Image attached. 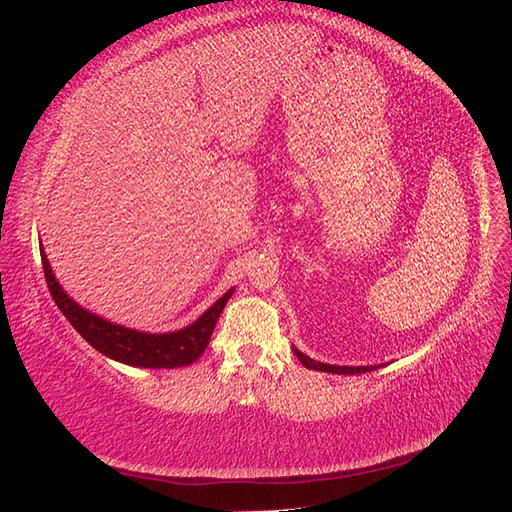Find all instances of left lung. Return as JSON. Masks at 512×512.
I'll return each mask as SVG.
<instances>
[{
	"instance_id": "8db88e82",
	"label": "left lung",
	"mask_w": 512,
	"mask_h": 512,
	"mask_svg": "<svg viewBox=\"0 0 512 512\" xmlns=\"http://www.w3.org/2000/svg\"><path fill=\"white\" fill-rule=\"evenodd\" d=\"M294 354H297V359L307 367V369H316V371H324V374H339V376H350V374H365V371H374L378 369L380 365H367V367H348V365H327V363H320V361H314L309 359L307 354H303L301 350L292 348Z\"/></svg>"
}]
</instances>
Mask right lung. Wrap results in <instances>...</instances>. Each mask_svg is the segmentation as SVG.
Returning <instances> with one entry per match:
<instances>
[{
    "label": "right lung",
    "instance_id": "add662e5",
    "mask_svg": "<svg viewBox=\"0 0 512 512\" xmlns=\"http://www.w3.org/2000/svg\"><path fill=\"white\" fill-rule=\"evenodd\" d=\"M40 256L46 284H49L53 299L61 312H64V316L70 320L76 333H81L83 339H87L91 346L108 356V359L130 367L173 369L192 365L209 346L215 322H218L222 309L232 297V292H235V288L224 292L203 316L196 318L188 327L168 333H145L123 327V324H115L76 303L57 282L44 247L40 250Z\"/></svg>",
    "mask_w": 512,
    "mask_h": 512
}]
</instances>
